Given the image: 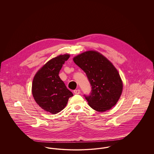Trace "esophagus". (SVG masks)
Masks as SVG:
<instances>
[{
    "mask_svg": "<svg viewBox=\"0 0 154 154\" xmlns=\"http://www.w3.org/2000/svg\"><path fill=\"white\" fill-rule=\"evenodd\" d=\"M74 93L75 94H77V95H79L81 93L80 90V89H75L74 91Z\"/></svg>",
    "mask_w": 154,
    "mask_h": 154,
    "instance_id": "esophagus-1",
    "label": "esophagus"
}]
</instances>
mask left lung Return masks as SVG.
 <instances>
[{"label": "left lung", "mask_w": 154, "mask_h": 154, "mask_svg": "<svg viewBox=\"0 0 154 154\" xmlns=\"http://www.w3.org/2000/svg\"><path fill=\"white\" fill-rule=\"evenodd\" d=\"M73 60L85 73L92 87L91 94L84 95L89 106L99 112L111 109L118 101L123 88L116 68L95 51L84 52L75 57Z\"/></svg>", "instance_id": "1"}]
</instances>
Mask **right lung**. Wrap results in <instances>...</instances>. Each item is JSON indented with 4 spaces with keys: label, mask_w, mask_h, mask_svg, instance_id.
<instances>
[{
    "label": "right lung",
    "mask_w": 154,
    "mask_h": 154,
    "mask_svg": "<svg viewBox=\"0 0 154 154\" xmlns=\"http://www.w3.org/2000/svg\"><path fill=\"white\" fill-rule=\"evenodd\" d=\"M69 54L60 55L47 62L34 77L32 92L38 105L51 114H57L65 107L73 95L65 85L59 73L69 58Z\"/></svg>",
    "instance_id": "add662e5"
}]
</instances>
